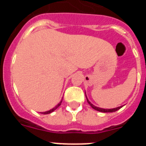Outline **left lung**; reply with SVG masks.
<instances>
[{
	"mask_svg": "<svg viewBox=\"0 0 146 146\" xmlns=\"http://www.w3.org/2000/svg\"><path fill=\"white\" fill-rule=\"evenodd\" d=\"M86 99H87V97H86ZM87 101H88V104L91 105V107L93 108V109L96 110H97V111L102 112V113H113V112L117 111L118 110H119L120 108H122V106H121V107H118V108H113V109H102V108H97V107H95L94 105H93V104L88 101V99H87Z\"/></svg>",
	"mask_w": 146,
	"mask_h": 146,
	"instance_id": "left-lung-1",
	"label": "left lung"
}]
</instances>
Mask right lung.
<instances>
[{
	"label": "right lung",
	"instance_id": "obj_1",
	"mask_svg": "<svg viewBox=\"0 0 146 146\" xmlns=\"http://www.w3.org/2000/svg\"><path fill=\"white\" fill-rule=\"evenodd\" d=\"M61 102H62V100L60 102V103H59V104H58L57 106L55 107V108H52V110H49V111H47V112H44V113H42V114H49V113H52V112H53L54 110H55L57 109V108H58L59 106H60V104H61Z\"/></svg>",
	"mask_w": 146,
	"mask_h": 146
}]
</instances>
